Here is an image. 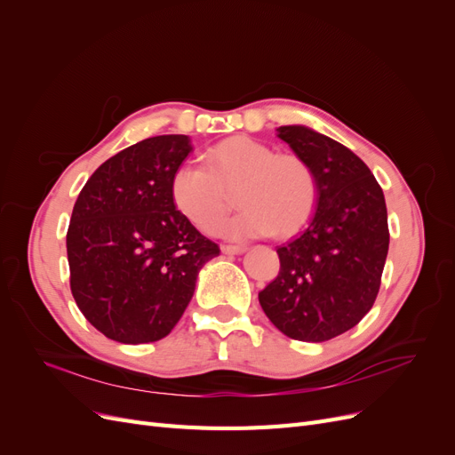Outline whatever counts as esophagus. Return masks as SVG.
Segmentation results:
<instances>
[{
  "mask_svg": "<svg viewBox=\"0 0 455 455\" xmlns=\"http://www.w3.org/2000/svg\"><path fill=\"white\" fill-rule=\"evenodd\" d=\"M246 249H244V246H235V244H224L222 246V252L224 254H243Z\"/></svg>",
  "mask_w": 455,
  "mask_h": 455,
  "instance_id": "obj_1",
  "label": "esophagus"
}]
</instances>
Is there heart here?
Here are the masks:
<instances>
[{
	"mask_svg": "<svg viewBox=\"0 0 455 455\" xmlns=\"http://www.w3.org/2000/svg\"><path fill=\"white\" fill-rule=\"evenodd\" d=\"M237 194L243 211L220 228L233 241L292 237L311 220L319 184L311 164L296 154H275L249 136H233L214 146L209 169L180 164L171 180V199L189 224L214 233Z\"/></svg>",
	"mask_w": 455,
	"mask_h": 455,
	"instance_id": "heart-1",
	"label": "heart"
}]
</instances>
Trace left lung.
Returning <instances> with one entry per match:
<instances>
[{"label": "left lung", "instance_id": "obj_1", "mask_svg": "<svg viewBox=\"0 0 455 455\" xmlns=\"http://www.w3.org/2000/svg\"><path fill=\"white\" fill-rule=\"evenodd\" d=\"M277 136L316 176L319 201L309 226L279 246V275L258 294L267 319L299 341H326L371 309L389 251L383 191L351 149L301 125Z\"/></svg>", "mask_w": 455, "mask_h": 455}]
</instances>
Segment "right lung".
I'll use <instances>...</instances> for the list:
<instances>
[{
	"mask_svg": "<svg viewBox=\"0 0 455 455\" xmlns=\"http://www.w3.org/2000/svg\"><path fill=\"white\" fill-rule=\"evenodd\" d=\"M194 149L186 134L151 136L92 172L66 235L70 288L85 319L119 343H149L180 321L199 269L220 254L176 211L174 171Z\"/></svg>",
	"mask_w": 455,
	"mask_h": 455,
	"instance_id": "1",
	"label": "right lung"
}]
</instances>
